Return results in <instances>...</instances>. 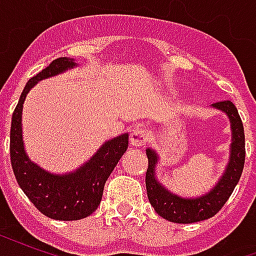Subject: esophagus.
<instances>
[{
	"mask_svg": "<svg viewBox=\"0 0 256 256\" xmlns=\"http://www.w3.org/2000/svg\"><path fill=\"white\" fill-rule=\"evenodd\" d=\"M148 142V132L145 128H134L130 134V144L134 146H144Z\"/></svg>",
	"mask_w": 256,
	"mask_h": 256,
	"instance_id": "esophagus-1",
	"label": "esophagus"
}]
</instances>
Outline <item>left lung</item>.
I'll list each match as a JSON object with an SVG mask.
<instances>
[{
    "mask_svg": "<svg viewBox=\"0 0 256 256\" xmlns=\"http://www.w3.org/2000/svg\"><path fill=\"white\" fill-rule=\"evenodd\" d=\"M212 106L226 112L230 119L232 126V145L230 160L225 174L216 184L212 190L198 198H182L177 194L166 190L155 178V166L158 156L152 150H146L148 156V168L145 174L146 194L150 206L164 220L176 224H193L198 220H208L220 211L224 204L230 198L238 180L242 177L244 160H246V138L242 118L238 115L236 106L232 101L214 102Z\"/></svg>",
    "mask_w": 256,
    "mask_h": 256,
    "instance_id": "left-lung-1",
    "label": "left lung"
}]
</instances>
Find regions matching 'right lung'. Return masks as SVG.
Masks as SVG:
<instances>
[{
    "mask_svg": "<svg viewBox=\"0 0 256 256\" xmlns=\"http://www.w3.org/2000/svg\"><path fill=\"white\" fill-rule=\"evenodd\" d=\"M75 66L72 58H58L27 82L14 108L10 124V163L16 181L31 203L52 220H76L93 214L102 198L106 181L126 152L128 134L108 141L86 164L66 176H54L34 164L26 155L22 137V110L26 96L38 80Z\"/></svg>",
    "mask_w": 256,
    "mask_h": 256,
    "instance_id": "add662e5",
    "label": "right lung"
}]
</instances>
